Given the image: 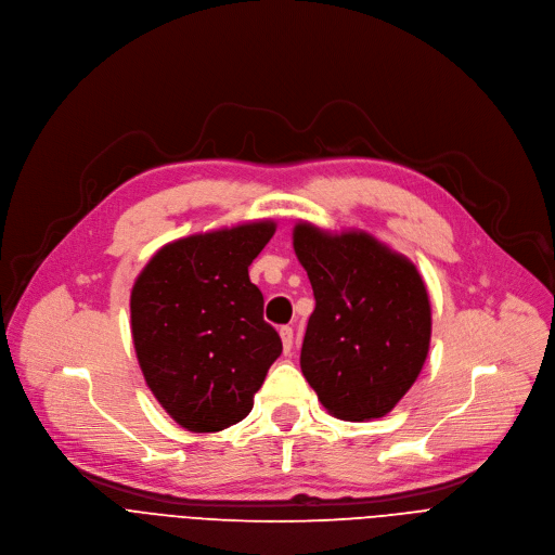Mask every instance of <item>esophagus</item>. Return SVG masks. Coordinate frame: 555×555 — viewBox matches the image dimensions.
<instances>
[{
	"label": "esophagus",
	"mask_w": 555,
	"mask_h": 555,
	"mask_svg": "<svg viewBox=\"0 0 555 555\" xmlns=\"http://www.w3.org/2000/svg\"><path fill=\"white\" fill-rule=\"evenodd\" d=\"M279 335H281V341H283V350L289 352V350H292V341H294V330L287 327V325H283V327L279 330Z\"/></svg>",
	"instance_id": "1"
}]
</instances>
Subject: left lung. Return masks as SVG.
Masks as SVG:
<instances>
[{
	"label": "left lung",
	"instance_id": "obj_1",
	"mask_svg": "<svg viewBox=\"0 0 555 555\" xmlns=\"http://www.w3.org/2000/svg\"><path fill=\"white\" fill-rule=\"evenodd\" d=\"M294 251L314 292L301 371L330 415L390 413L422 373L430 301L417 268L365 232L294 228Z\"/></svg>",
	"mask_w": 555,
	"mask_h": 555
}]
</instances>
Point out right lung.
Returning <instances> with one entry per match:
<instances>
[{
    "instance_id": "add662e5",
    "label": "right lung",
    "mask_w": 555,
    "mask_h": 555,
    "mask_svg": "<svg viewBox=\"0 0 555 555\" xmlns=\"http://www.w3.org/2000/svg\"><path fill=\"white\" fill-rule=\"evenodd\" d=\"M272 220L178 238L131 289L140 371L182 428L216 433L245 420L283 344L263 319L247 268L274 236Z\"/></svg>"
}]
</instances>
